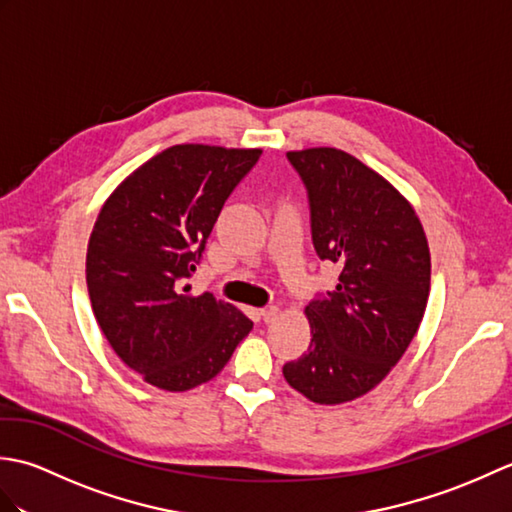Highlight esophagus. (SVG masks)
I'll use <instances>...</instances> for the list:
<instances>
[{"label": "esophagus", "instance_id": "34e87169", "mask_svg": "<svg viewBox=\"0 0 512 512\" xmlns=\"http://www.w3.org/2000/svg\"><path fill=\"white\" fill-rule=\"evenodd\" d=\"M277 314H279L277 306H268L262 310V319H264V323H273L277 319Z\"/></svg>", "mask_w": 512, "mask_h": 512}]
</instances>
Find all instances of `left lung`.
I'll use <instances>...</instances> for the list:
<instances>
[{
    "mask_svg": "<svg viewBox=\"0 0 512 512\" xmlns=\"http://www.w3.org/2000/svg\"><path fill=\"white\" fill-rule=\"evenodd\" d=\"M286 156L306 184L314 250L341 275L306 306L312 341L284 376L312 402L339 405L374 389L416 336L429 244L413 206L361 160L334 147Z\"/></svg>",
    "mask_w": 512,
    "mask_h": 512,
    "instance_id": "left-lung-1",
    "label": "left lung"
}]
</instances>
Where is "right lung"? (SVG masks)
<instances>
[{
  "instance_id": "right-lung-1",
  "label": "right lung",
  "mask_w": 512,
  "mask_h": 512,
  "mask_svg": "<svg viewBox=\"0 0 512 512\" xmlns=\"http://www.w3.org/2000/svg\"><path fill=\"white\" fill-rule=\"evenodd\" d=\"M262 149L173 145L121 182L99 213L85 279L94 317L121 361L149 385L211 380L253 321L182 281L200 264L224 202Z\"/></svg>"
}]
</instances>
